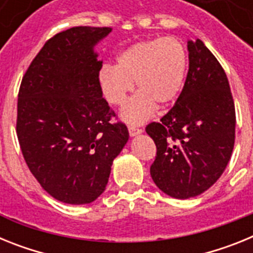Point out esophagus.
Returning <instances> with one entry per match:
<instances>
[{
    "label": "esophagus",
    "instance_id": "obj_1",
    "mask_svg": "<svg viewBox=\"0 0 253 253\" xmlns=\"http://www.w3.org/2000/svg\"><path fill=\"white\" fill-rule=\"evenodd\" d=\"M129 134H130V137H135V135H139V134L143 133V129L137 128V126H134V125H129Z\"/></svg>",
    "mask_w": 253,
    "mask_h": 253
}]
</instances>
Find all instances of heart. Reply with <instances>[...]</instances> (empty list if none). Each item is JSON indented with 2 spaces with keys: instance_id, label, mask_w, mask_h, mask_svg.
Masks as SVG:
<instances>
[{
  "instance_id": "b5f03b06",
  "label": "heart",
  "mask_w": 253,
  "mask_h": 253,
  "mask_svg": "<svg viewBox=\"0 0 253 253\" xmlns=\"http://www.w3.org/2000/svg\"><path fill=\"white\" fill-rule=\"evenodd\" d=\"M187 71V53L176 38H154L128 46L116 58V67L106 64L99 73L105 99L114 106L125 102L137 84V95L122 111L129 124H142L156 111L177 99Z\"/></svg>"
}]
</instances>
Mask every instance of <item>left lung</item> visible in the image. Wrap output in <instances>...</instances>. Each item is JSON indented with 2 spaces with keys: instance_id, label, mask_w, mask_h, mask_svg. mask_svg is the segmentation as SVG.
<instances>
[{
  "instance_id": "obj_1",
  "label": "left lung",
  "mask_w": 253,
  "mask_h": 253,
  "mask_svg": "<svg viewBox=\"0 0 253 253\" xmlns=\"http://www.w3.org/2000/svg\"><path fill=\"white\" fill-rule=\"evenodd\" d=\"M189 72L176 104L160 123L147 125L157 156L151 176L175 199L213 186L231 160L236 110L227 75L200 39L187 42Z\"/></svg>"
}]
</instances>
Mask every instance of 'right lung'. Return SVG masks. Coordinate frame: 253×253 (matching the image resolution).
<instances>
[{
    "mask_svg": "<svg viewBox=\"0 0 253 253\" xmlns=\"http://www.w3.org/2000/svg\"><path fill=\"white\" fill-rule=\"evenodd\" d=\"M111 28L76 26L49 39L22 77L16 131L29 169L66 204L95 202L129 139L102 97L95 45Z\"/></svg>",
    "mask_w": 253,
    "mask_h": 253,
    "instance_id": "add662e5",
    "label": "right lung"
}]
</instances>
